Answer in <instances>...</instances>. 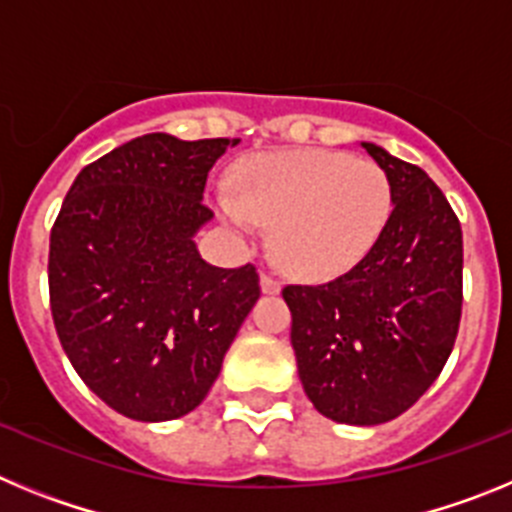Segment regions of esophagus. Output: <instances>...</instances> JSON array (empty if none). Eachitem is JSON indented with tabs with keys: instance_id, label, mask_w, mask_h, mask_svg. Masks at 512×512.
I'll return each mask as SVG.
<instances>
[{
	"instance_id": "1",
	"label": "esophagus",
	"mask_w": 512,
	"mask_h": 512,
	"mask_svg": "<svg viewBox=\"0 0 512 512\" xmlns=\"http://www.w3.org/2000/svg\"><path fill=\"white\" fill-rule=\"evenodd\" d=\"M279 282L274 277H269V274H261V292L264 295H279Z\"/></svg>"
}]
</instances>
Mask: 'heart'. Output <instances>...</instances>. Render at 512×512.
I'll use <instances>...</instances> for the list:
<instances>
[{
    "label": "heart",
    "mask_w": 512,
    "mask_h": 512,
    "mask_svg": "<svg viewBox=\"0 0 512 512\" xmlns=\"http://www.w3.org/2000/svg\"><path fill=\"white\" fill-rule=\"evenodd\" d=\"M215 207L243 241L274 225L271 248L287 274L307 282L341 277L377 246L392 212L390 179L369 158L325 148L248 156L235 192Z\"/></svg>",
    "instance_id": "heart-1"
}]
</instances>
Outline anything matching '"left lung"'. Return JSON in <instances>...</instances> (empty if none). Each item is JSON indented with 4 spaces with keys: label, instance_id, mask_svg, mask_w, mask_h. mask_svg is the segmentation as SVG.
Wrapping results in <instances>:
<instances>
[{
    "label": "left lung",
    "instance_id": "left-lung-1",
    "mask_svg": "<svg viewBox=\"0 0 512 512\" xmlns=\"http://www.w3.org/2000/svg\"><path fill=\"white\" fill-rule=\"evenodd\" d=\"M387 174L392 212L377 246L343 277L284 287L305 395L320 415L379 425L436 382L461 318V225L420 166L361 143Z\"/></svg>",
    "mask_w": 512,
    "mask_h": 512
}]
</instances>
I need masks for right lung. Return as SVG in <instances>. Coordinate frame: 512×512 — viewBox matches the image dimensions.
I'll use <instances>...</instances> for the list:
<instances>
[{
  "label": "right lung",
  "mask_w": 512,
  "mask_h": 512,
  "mask_svg": "<svg viewBox=\"0 0 512 512\" xmlns=\"http://www.w3.org/2000/svg\"><path fill=\"white\" fill-rule=\"evenodd\" d=\"M238 138L148 133L84 166L51 230L48 287L61 346L125 418L192 413L259 300L251 264H207V174Z\"/></svg>",
  "instance_id": "obj_1"
}]
</instances>
